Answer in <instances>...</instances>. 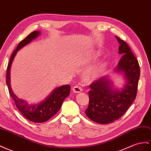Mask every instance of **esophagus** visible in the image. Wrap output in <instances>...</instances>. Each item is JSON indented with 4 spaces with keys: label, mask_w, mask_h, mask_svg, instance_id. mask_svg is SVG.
Segmentation results:
<instances>
[{
    "label": "esophagus",
    "mask_w": 151,
    "mask_h": 151,
    "mask_svg": "<svg viewBox=\"0 0 151 151\" xmlns=\"http://www.w3.org/2000/svg\"><path fill=\"white\" fill-rule=\"evenodd\" d=\"M72 91H73V92L75 93H79L83 91V89L81 88V87L78 86H76L73 88Z\"/></svg>",
    "instance_id": "34e87169"
}]
</instances>
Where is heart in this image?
Here are the masks:
<instances>
[{
    "label": "heart",
    "instance_id": "b5f03b06",
    "mask_svg": "<svg viewBox=\"0 0 151 151\" xmlns=\"http://www.w3.org/2000/svg\"><path fill=\"white\" fill-rule=\"evenodd\" d=\"M99 53L98 52H94L93 53L91 56L90 58L89 59L91 60H96L98 57H99ZM106 66V63L104 62H101L99 64H97L96 65L93 67L91 68L87 72L86 74V79L89 80L94 78V77H96L98 75H99L100 73L101 72V70L105 68Z\"/></svg>",
    "mask_w": 151,
    "mask_h": 151
}]
</instances>
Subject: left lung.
I'll use <instances>...</instances> for the list:
<instances>
[{
    "instance_id": "left-lung-1",
    "label": "left lung",
    "mask_w": 151,
    "mask_h": 151,
    "mask_svg": "<svg viewBox=\"0 0 151 151\" xmlns=\"http://www.w3.org/2000/svg\"><path fill=\"white\" fill-rule=\"evenodd\" d=\"M116 37L119 43L118 53L123 56L114 72L123 74L125 83L121 89L114 88L110 76H104L89 86V103L85 113L91 121L99 124H109L119 119L137 95L140 74L139 64L128 44Z\"/></svg>"
}]
</instances>
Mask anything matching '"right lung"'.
<instances>
[{
  "label": "right lung",
  "instance_id": "obj_1",
  "mask_svg": "<svg viewBox=\"0 0 151 151\" xmlns=\"http://www.w3.org/2000/svg\"><path fill=\"white\" fill-rule=\"evenodd\" d=\"M40 35L39 31H34L19 43L17 47L13 51L8 65L6 74V84L11 96L13 98L16 107L22 115L30 121L34 123H43L51 118L57 113L62 107L63 101L70 95V85H63L54 89L45 99L39 104H30L26 100L19 99L12 90L10 83L11 67L17 52L24 46L30 43Z\"/></svg>",
  "mask_w": 151,
  "mask_h": 151
}]
</instances>
